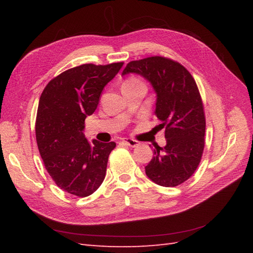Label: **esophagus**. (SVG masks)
Here are the masks:
<instances>
[{
	"mask_svg": "<svg viewBox=\"0 0 253 253\" xmlns=\"http://www.w3.org/2000/svg\"><path fill=\"white\" fill-rule=\"evenodd\" d=\"M123 142L126 144L128 147H131V148H135L137 146H139V142L137 140H133V139H129V138H126L124 139Z\"/></svg>",
	"mask_w": 253,
	"mask_h": 253,
	"instance_id": "esophagus-1",
	"label": "esophagus"
}]
</instances>
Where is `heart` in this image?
<instances>
[{
  "mask_svg": "<svg viewBox=\"0 0 253 253\" xmlns=\"http://www.w3.org/2000/svg\"><path fill=\"white\" fill-rule=\"evenodd\" d=\"M138 85H146L144 83L140 78H138L136 76H131L129 78H127L125 82L123 84V88H131V87H138Z\"/></svg>",
  "mask_w": 253,
  "mask_h": 253,
  "instance_id": "b5f03b06",
  "label": "heart"
}]
</instances>
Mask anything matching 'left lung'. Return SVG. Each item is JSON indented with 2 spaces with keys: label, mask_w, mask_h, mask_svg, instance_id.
I'll use <instances>...</instances> for the list:
<instances>
[{
  "label": "left lung",
  "mask_w": 253,
  "mask_h": 253,
  "mask_svg": "<svg viewBox=\"0 0 253 253\" xmlns=\"http://www.w3.org/2000/svg\"><path fill=\"white\" fill-rule=\"evenodd\" d=\"M129 73L141 75L152 84L158 96L159 129H165L166 146H154L146 174L160 186H178L196 171L206 143V115L196 80L180 63L164 56L131 61L123 75Z\"/></svg>",
  "instance_id": "obj_1"
}]
</instances>
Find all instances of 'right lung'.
Wrapping results in <instances>:
<instances>
[{
    "mask_svg": "<svg viewBox=\"0 0 253 253\" xmlns=\"http://www.w3.org/2000/svg\"><path fill=\"white\" fill-rule=\"evenodd\" d=\"M123 64L73 67L50 80L41 93L36 118L38 149L51 178L73 196L92 195L104 180L116 143L90 142L83 130L85 117L95 111L102 90Z\"/></svg>",
    "mask_w": 253,
    "mask_h": 253,
    "instance_id": "1",
    "label": "right lung"
}]
</instances>
